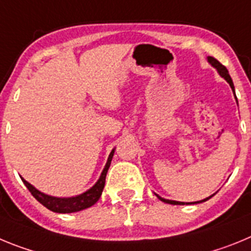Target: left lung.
<instances>
[{
	"label": "left lung",
	"instance_id": "left-lung-1",
	"mask_svg": "<svg viewBox=\"0 0 251 251\" xmlns=\"http://www.w3.org/2000/svg\"><path fill=\"white\" fill-rule=\"evenodd\" d=\"M207 61H208V64H210V65L214 66V68L216 69L217 73L220 74V76L224 77V79H225V80L227 81V83H229V85L231 86L232 92H234V94H235V86H234V83H232L231 76H230V75H229V72H227V69H226L225 66L223 65V64L219 63V61H217V60L215 59V57H212V56H207ZM235 99H236V97H235ZM236 103H238V100H236ZM214 195H215V194H214ZM214 195H211V196L206 197V199H203V200H201V201H195V202H181V201L167 200V199H163V197H161V196H159V195H157V194H156V196L158 197V199H159V200H161V201H163V202H166V203H171V205H195V203L205 202V201H207L208 199H211V197L214 196Z\"/></svg>",
	"mask_w": 251,
	"mask_h": 251
}]
</instances>
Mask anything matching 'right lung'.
Returning a JSON list of instances; mask_svg holds the SVG:
<instances>
[{
  "mask_svg": "<svg viewBox=\"0 0 251 251\" xmlns=\"http://www.w3.org/2000/svg\"><path fill=\"white\" fill-rule=\"evenodd\" d=\"M113 154H114V150H112L109 157H108V161H106L105 166H104L103 171H101L100 177L95 182V185L93 187H90L88 191L83 192L80 195H76V196L72 197H55L50 196V195H46L44 192L39 191L36 187L28 183L25 178H22V182L25 183L26 187L28 188V191L31 192V195L39 201L41 205L45 206L46 208L51 210L54 212H59V214H72V212H77L81 211V210H85V208L90 207L94 203H97V201L100 199L101 192H103L104 185H105V177L106 172L109 170L110 162H112Z\"/></svg>",
  "mask_w": 251,
  "mask_h": 251,
  "instance_id": "1",
  "label": "right lung"
}]
</instances>
